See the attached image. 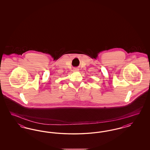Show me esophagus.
I'll return each instance as SVG.
<instances>
[{"label":"esophagus","instance_id":"1","mask_svg":"<svg viewBox=\"0 0 150 150\" xmlns=\"http://www.w3.org/2000/svg\"><path fill=\"white\" fill-rule=\"evenodd\" d=\"M73 71H74V72L79 71V69H77V68H75V69H74V70H73Z\"/></svg>","mask_w":150,"mask_h":150}]
</instances>
